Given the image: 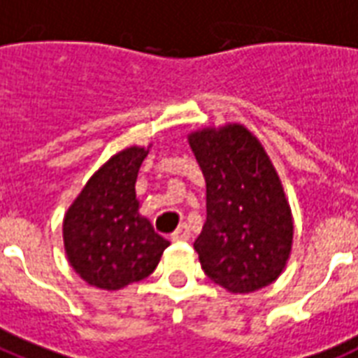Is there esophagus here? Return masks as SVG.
I'll return each instance as SVG.
<instances>
[{
	"label": "esophagus",
	"mask_w": 358,
	"mask_h": 358,
	"mask_svg": "<svg viewBox=\"0 0 358 358\" xmlns=\"http://www.w3.org/2000/svg\"><path fill=\"white\" fill-rule=\"evenodd\" d=\"M190 239V231H188L187 226H179V228L173 231L171 235V241H188Z\"/></svg>",
	"instance_id": "obj_1"
}]
</instances>
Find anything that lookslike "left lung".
<instances>
[{
  "label": "left lung",
  "mask_w": 358,
  "mask_h": 358,
  "mask_svg": "<svg viewBox=\"0 0 358 358\" xmlns=\"http://www.w3.org/2000/svg\"><path fill=\"white\" fill-rule=\"evenodd\" d=\"M207 182V220L194 243L203 273L231 293L278 278L293 243L292 209L256 136L243 124L188 136Z\"/></svg>",
  "instance_id": "8db88e82"
}]
</instances>
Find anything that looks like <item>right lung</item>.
Instances as JSON below:
<instances>
[{"label":"right lung","instance_id":"right-lung-1","mask_svg":"<svg viewBox=\"0 0 358 358\" xmlns=\"http://www.w3.org/2000/svg\"><path fill=\"white\" fill-rule=\"evenodd\" d=\"M148 149L113 155L91 177L63 220L69 262L87 284L115 292L148 278L170 245L138 213L136 177Z\"/></svg>","mask_w":358,"mask_h":358}]
</instances>
